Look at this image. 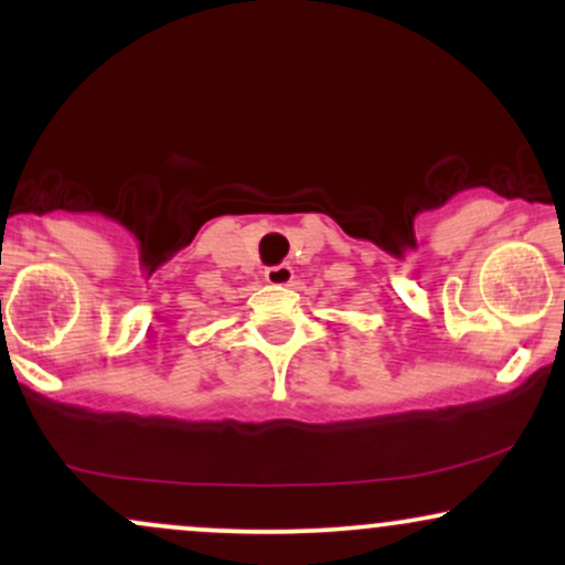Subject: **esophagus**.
<instances>
[{"label": "esophagus", "mask_w": 565, "mask_h": 565, "mask_svg": "<svg viewBox=\"0 0 565 565\" xmlns=\"http://www.w3.org/2000/svg\"><path fill=\"white\" fill-rule=\"evenodd\" d=\"M291 278H295V270H291L289 263L265 268V281L274 284V287H287V284H291Z\"/></svg>", "instance_id": "esophagus-1"}]
</instances>
